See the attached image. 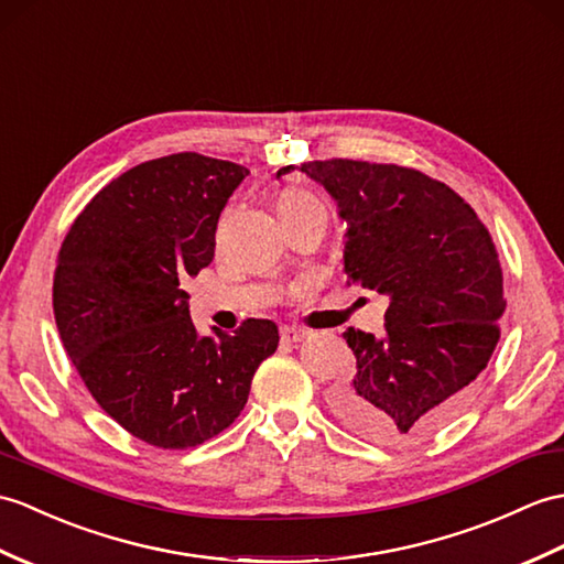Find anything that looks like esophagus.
<instances>
[{
    "instance_id": "1",
    "label": "esophagus",
    "mask_w": 564,
    "mask_h": 564,
    "mask_svg": "<svg viewBox=\"0 0 564 564\" xmlns=\"http://www.w3.org/2000/svg\"><path fill=\"white\" fill-rule=\"evenodd\" d=\"M307 334L303 329H295V326H283L281 329V341L283 344H300Z\"/></svg>"
}]
</instances>
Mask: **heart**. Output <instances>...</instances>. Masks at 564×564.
<instances>
[{
  "label": "heart",
  "instance_id": "b5f03b06",
  "mask_svg": "<svg viewBox=\"0 0 564 564\" xmlns=\"http://www.w3.org/2000/svg\"><path fill=\"white\" fill-rule=\"evenodd\" d=\"M319 202L314 199L312 194L300 192V189H288L281 194L279 199V212H293V208H305V206H317Z\"/></svg>",
  "mask_w": 564,
  "mask_h": 564
}]
</instances>
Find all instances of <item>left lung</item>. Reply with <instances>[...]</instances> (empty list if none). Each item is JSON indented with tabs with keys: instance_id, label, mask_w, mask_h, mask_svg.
<instances>
[{
	"instance_id": "8db88e82",
	"label": "left lung",
	"mask_w": 564,
	"mask_h": 564,
	"mask_svg": "<svg viewBox=\"0 0 564 564\" xmlns=\"http://www.w3.org/2000/svg\"><path fill=\"white\" fill-rule=\"evenodd\" d=\"M291 170L338 204L348 279L389 297L382 338L344 334L358 372L334 391V413L372 442L427 437L462 411L500 341L507 300L488 228L421 170L332 159L276 175Z\"/></svg>"
}]
</instances>
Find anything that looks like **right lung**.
Instances as JSON below:
<instances>
[{
  "label": "right lung",
  "instance_id": "right-lung-1",
  "mask_svg": "<svg viewBox=\"0 0 564 564\" xmlns=\"http://www.w3.org/2000/svg\"><path fill=\"white\" fill-rule=\"evenodd\" d=\"M250 170L173 153L127 170L76 216L57 257L52 307L90 397L134 437L189 449L232 425L271 319L199 336L182 283L212 264L223 206Z\"/></svg>",
  "mask_w": 564,
  "mask_h": 564
}]
</instances>
